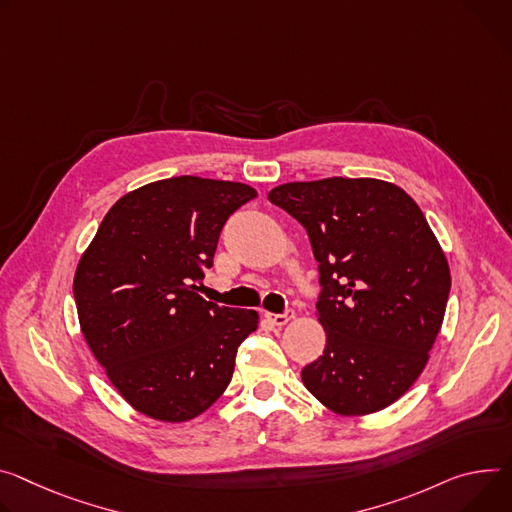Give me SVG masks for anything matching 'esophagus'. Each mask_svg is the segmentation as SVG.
<instances>
[{
  "label": "esophagus",
  "mask_w": 512,
  "mask_h": 512,
  "mask_svg": "<svg viewBox=\"0 0 512 512\" xmlns=\"http://www.w3.org/2000/svg\"><path fill=\"white\" fill-rule=\"evenodd\" d=\"M265 318L275 324V327H282V324H286L290 318H294V310H286L282 314H273V312H265Z\"/></svg>",
  "instance_id": "obj_1"
}]
</instances>
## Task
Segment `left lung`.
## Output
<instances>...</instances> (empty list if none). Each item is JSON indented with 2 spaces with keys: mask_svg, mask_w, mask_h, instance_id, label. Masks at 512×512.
<instances>
[{
  "mask_svg": "<svg viewBox=\"0 0 512 512\" xmlns=\"http://www.w3.org/2000/svg\"><path fill=\"white\" fill-rule=\"evenodd\" d=\"M269 202L308 232L318 261L322 355L302 369L337 414L378 412L421 376L439 335L451 275L416 202L380 179L284 183Z\"/></svg>",
  "mask_w": 512,
  "mask_h": 512,
  "instance_id": "left-lung-1",
  "label": "left lung"
}]
</instances>
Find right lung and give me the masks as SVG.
I'll return each mask as SVG.
<instances>
[{"instance_id": "add662e5", "label": "right lung", "mask_w": 512, "mask_h": 512, "mask_svg": "<svg viewBox=\"0 0 512 512\" xmlns=\"http://www.w3.org/2000/svg\"><path fill=\"white\" fill-rule=\"evenodd\" d=\"M253 198L245 183L194 175L143 185L110 208L81 257L73 296L83 337L138 412L190 421L230 384L259 314L206 302L198 284L226 220Z\"/></svg>"}]
</instances>
